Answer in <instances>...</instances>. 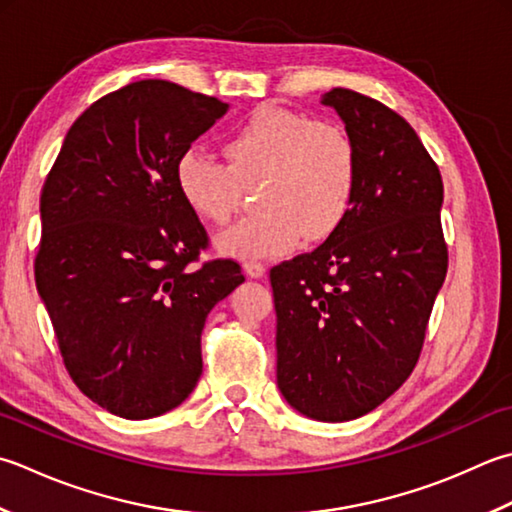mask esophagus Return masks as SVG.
<instances>
[{
	"label": "esophagus",
	"instance_id": "esophagus-1",
	"mask_svg": "<svg viewBox=\"0 0 512 512\" xmlns=\"http://www.w3.org/2000/svg\"><path fill=\"white\" fill-rule=\"evenodd\" d=\"M244 273L253 279H262L266 275V266L259 262H244Z\"/></svg>",
	"mask_w": 512,
	"mask_h": 512
}]
</instances>
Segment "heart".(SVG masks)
<instances>
[{"label":"heart","mask_w":512,"mask_h":512,"mask_svg":"<svg viewBox=\"0 0 512 512\" xmlns=\"http://www.w3.org/2000/svg\"><path fill=\"white\" fill-rule=\"evenodd\" d=\"M228 164L190 148L177 159L175 182L186 206L222 226L242 204L244 186L264 182L262 213L217 239L228 257L290 253L302 237H328L342 224L357 186V150L346 130L286 108H259L226 137Z\"/></svg>","instance_id":"heart-1"}]
</instances>
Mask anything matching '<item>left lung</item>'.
<instances>
[{"mask_svg": "<svg viewBox=\"0 0 512 512\" xmlns=\"http://www.w3.org/2000/svg\"><path fill=\"white\" fill-rule=\"evenodd\" d=\"M357 150L353 202L326 242L270 270L277 386L317 422L357 419L402 386L422 353L448 268L439 168L404 117L333 88Z\"/></svg>", "mask_w": 512, "mask_h": 512, "instance_id": "left-lung-1", "label": "left lung"}]
</instances>
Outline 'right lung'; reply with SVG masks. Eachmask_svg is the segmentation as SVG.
<instances>
[{
    "label": "right lung",
    "instance_id": "1",
    "mask_svg": "<svg viewBox=\"0 0 512 512\" xmlns=\"http://www.w3.org/2000/svg\"><path fill=\"white\" fill-rule=\"evenodd\" d=\"M228 104L142 79L86 108L44 182L37 293L68 375L108 413L150 419L179 406L202 375L206 317L244 282L215 259L175 166Z\"/></svg>",
    "mask_w": 512,
    "mask_h": 512
}]
</instances>
